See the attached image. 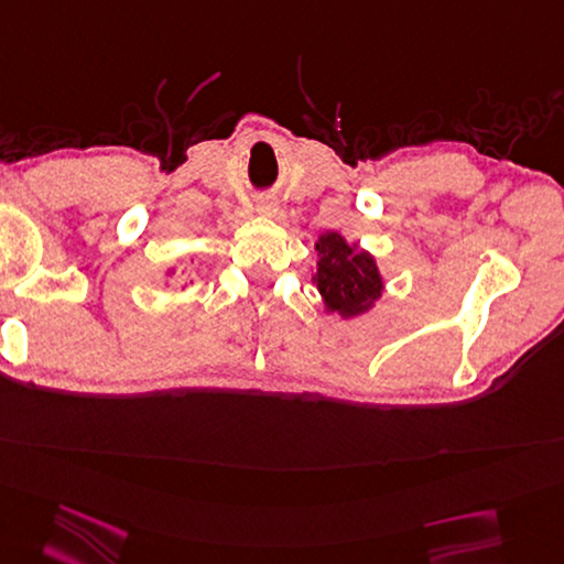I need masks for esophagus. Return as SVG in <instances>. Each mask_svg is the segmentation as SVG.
Instances as JSON below:
<instances>
[{
	"label": "esophagus",
	"mask_w": 564,
	"mask_h": 564,
	"mask_svg": "<svg viewBox=\"0 0 564 564\" xmlns=\"http://www.w3.org/2000/svg\"><path fill=\"white\" fill-rule=\"evenodd\" d=\"M257 213L263 217H273L275 213H279V205H275V200H271V197H261V200L257 203Z\"/></svg>",
	"instance_id": "obj_1"
}]
</instances>
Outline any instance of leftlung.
Listing matches in <instances>:
<instances>
[{
	"instance_id": "1",
	"label": "left lung",
	"mask_w": 564,
	"mask_h": 564,
	"mask_svg": "<svg viewBox=\"0 0 564 564\" xmlns=\"http://www.w3.org/2000/svg\"><path fill=\"white\" fill-rule=\"evenodd\" d=\"M315 251L313 285L323 297L325 313L341 319L371 313L386 289L377 257L359 247V241H347L335 229H327L315 239Z\"/></svg>"
}]
</instances>
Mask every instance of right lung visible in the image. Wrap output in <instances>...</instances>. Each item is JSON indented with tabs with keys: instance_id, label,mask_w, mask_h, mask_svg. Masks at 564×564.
Masks as SVG:
<instances>
[{
	"instance_id": "1",
	"label": "right lung",
	"mask_w": 564,
	"mask_h": 564,
	"mask_svg": "<svg viewBox=\"0 0 564 564\" xmlns=\"http://www.w3.org/2000/svg\"><path fill=\"white\" fill-rule=\"evenodd\" d=\"M175 273V267H171V269H165V275H163V279H165V285H171V275ZM193 283V281H191ZM187 285V283H185ZM185 285H183V289H185Z\"/></svg>"
}]
</instances>
